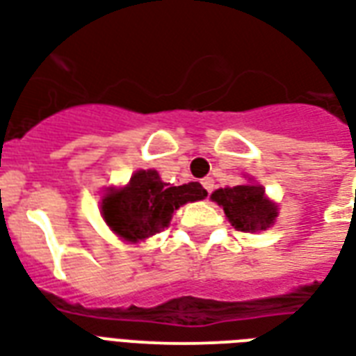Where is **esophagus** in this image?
I'll return each mask as SVG.
<instances>
[{"instance_id": "34e87169", "label": "esophagus", "mask_w": 356, "mask_h": 356, "mask_svg": "<svg viewBox=\"0 0 356 356\" xmlns=\"http://www.w3.org/2000/svg\"><path fill=\"white\" fill-rule=\"evenodd\" d=\"M202 185H204V188L207 192H209V194H211L213 192V186H215V181H213L211 177H205V179H202Z\"/></svg>"}]
</instances>
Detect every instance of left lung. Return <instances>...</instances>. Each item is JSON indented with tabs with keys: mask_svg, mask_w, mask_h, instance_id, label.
I'll list each match as a JSON object with an SVG mask.
<instances>
[{
	"mask_svg": "<svg viewBox=\"0 0 356 356\" xmlns=\"http://www.w3.org/2000/svg\"><path fill=\"white\" fill-rule=\"evenodd\" d=\"M211 200L225 209L232 226L241 232L266 230L277 217V207L264 198V191L259 185L218 188L211 194Z\"/></svg>",
	"mask_w": 356,
	"mask_h": 356,
	"instance_id": "1",
	"label": "left lung"
}]
</instances>
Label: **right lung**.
I'll return each instance as SVG.
<instances>
[{
    "label": "right lung",
    "mask_w": 356,
    "mask_h": 356,
    "mask_svg": "<svg viewBox=\"0 0 356 356\" xmlns=\"http://www.w3.org/2000/svg\"><path fill=\"white\" fill-rule=\"evenodd\" d=\"M207 192L200 183L170 186L154 170L134 173L130 185L109 191L102 200V213L111 230L126 241L147 239L164 230L175 209L186 202L204 200Z\"/></svg>",
    "instance_id": "right-lung-1"
}]
</instances>
